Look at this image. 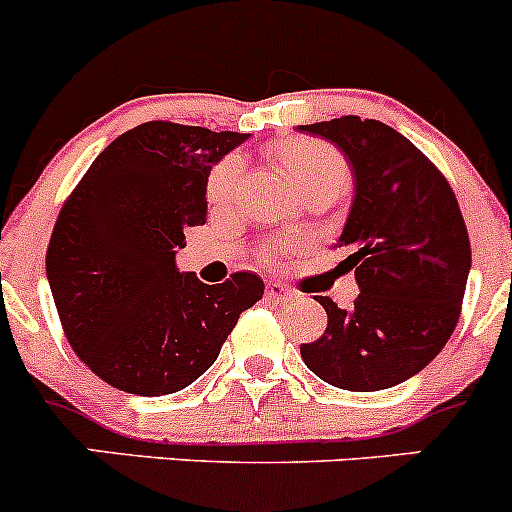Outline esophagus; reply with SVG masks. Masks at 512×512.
Instances as JSON below:
<instances>
[{
	"label": "esophagus",
	"instance_id": "34e87169",
	"mask_svg": "<svg viewBox=\"0 0 512 512\" xmlns=\"http://www.w3.org/2000/svg\"><path fill=\"white\" fill-rule=\"evenodd\" d=\"M265 297L272 299V302L287 304V302H292L294 297H297V292H294V289L285 287V285H282V282H272V285H267Z\"/></svg>",
	"mask_w": 512,
	"mask_h": 512
}]
</instances>
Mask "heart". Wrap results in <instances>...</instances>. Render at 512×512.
<instances>
[{"instance_id":"1","label":"heart","mask_w":512,"mask_h":512,"mask_svg":"<svg viewBox=\"0 0 512 512\" xmlns=\"http://www.w3.org/2000/svg\"><path fill=\"white\" fill-rule=\"evenodd\" d=\"M272 156L282 165V170L289 175L294 185L302 193L317 188V185H347L349 183V168L347 160L334 146L324 141H314V138H287V141L277 143ZM242 178V163L240 158L230 156L223 158L213 168L208 178V200L215 208H225L235 200L237 188H240ZM280 245H270L262 255L267 260L277 255Z\"/></svg>"}]
</instances>
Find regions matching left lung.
Returning a JSON list of instances; mask_svg holds the SVG:
<instances>
[{"mask_svg": "<svg viewBox=\"0 0 512 512\" xmlns=\"http://www.w3.org/2000/svg\"><path fill=\"white\" fill-rule=\"evenodd\" d=\"M299 128L342 148L354 170L339 267L361 289L352 309L317 299L327 329L299 352L337 389H391L431 364L456 329L471 270L466 220L441 170L386 123L339 116Z\"/></svg>", "mask_w": 512, "mask_h": 512, "instance_id": "left-lung-1", "label": "left lung"}]
</instances>
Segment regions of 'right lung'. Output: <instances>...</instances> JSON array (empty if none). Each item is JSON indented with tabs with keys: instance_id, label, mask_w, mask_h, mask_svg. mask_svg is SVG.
<instances>
[{
	"instance_id": "add662e5",
	"label": "right lung",
	"mask_w": 512,
	"mask_h": 512,
	"mask_svg": "<svg viewBox=\"0 0 512 512\" xmlns=\"http://www.w3.org/2000/svg\"><path fill=\"white\" fill-rule=\"evenodd\" d=\"M245 133L148 121L108 143L51 230L46 277L76 356L113 389L163 396L193 384L265 285H203L175 270L208 218V175Z\"/></svg>"
}]
</instances>
